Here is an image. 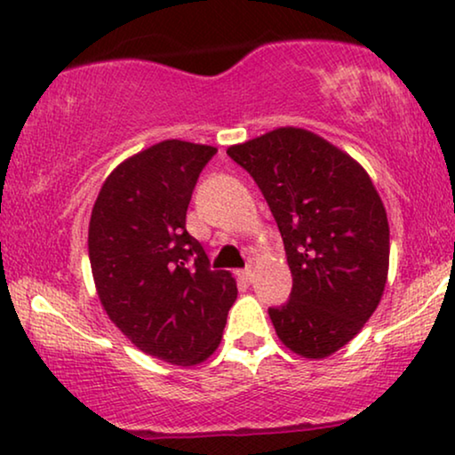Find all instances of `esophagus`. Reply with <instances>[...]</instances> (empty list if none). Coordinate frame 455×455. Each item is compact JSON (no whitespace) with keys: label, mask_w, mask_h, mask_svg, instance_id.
I'll return each instance as SVG.
<instances>
[{"label":"esophagus","mask_w":455,"mask_h":455,"mask_svg":"<svg viewBox=\"0 0 455 455\" xmlns=\"http://www.w3.org/2000/svg\"><path fill=\"white\" fill-rule=\"evenodd\" d=\"M240 277L244 279V282H251V279H252V267H246V269H242Z\"/></svg>","instance_id":"34e87169"}]
</instances>
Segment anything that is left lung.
Masks as SVG:
<instances>
[{
    "label": "left lung",
    "instance_id": "1",
    "mask_svg": "<svg viewBox=\"0 0 455 455\" xmlns=\"http://www.w3.org/2000/svg\"><path fill=\"white\" fill-rule=\"evenodd\" d=\"M263 192L291 271L290 300L271 307L279 339L325 358L356 335L381 300L389 223L369 173L302 128H277L228 148Z\"/></svg>",
    "mask_w": 455,
    "mask_h": 455
}]
</instances>
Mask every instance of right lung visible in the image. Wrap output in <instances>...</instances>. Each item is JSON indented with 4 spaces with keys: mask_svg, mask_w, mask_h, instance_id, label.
<instances>
[{
    "mask_svg": "<svg viewBox=\"0 0 455 455\" xmlns=\"http://www.w3.org/2000/svg\"><path fill=\"white\" fill-rule=\"evenodd\" d=\"M215 147L164 140L109 173L92 207L89 259L116 327L148 356L192 366L217 350L238 296L186 232V211Z\"/></svg>",
    "mask_w": 455,
    "mask_h": 455,
    "instance_id": "1",
    "label": "right lung"
}]
</instances>
